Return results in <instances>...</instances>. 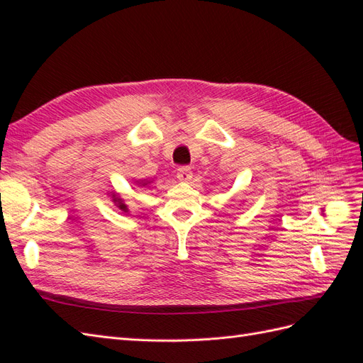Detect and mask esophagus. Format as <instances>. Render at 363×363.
<instances>
[{
    "label": "esophagus",
    "instance_id": "34e87169",
    "mask_svg": "<svg viewBox=\"0 0 363 363\" xmlns=\"http://www.w3.org/2000/svg\"><path fill=\"white\" fill-rule=\"evenodd\" d=\"M177 179L180 182H189L192 179V169L189 167H180L177 169Z\"/></svg>",
    "mask_w": 363,
    "mask_h": 363
}]
</instances>
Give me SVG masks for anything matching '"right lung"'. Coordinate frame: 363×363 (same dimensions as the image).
I'll return each mask as SVG.
<instances>
[{"label":"right lung","mask_w":363,"mask_h":363,"mask_svg":"<svg viewBox=\"0 0 363 363\" xmlns=\"http://www.w3.org/2000/svg\"><path fill=\"white\" fill-rule=\"evenodd\" d=\"M116 201V200H115ZM118 207L119 208H123V211H127V206L125 204H123V203H118Z\"/></svg>","instance_id":"right-lung-1"}]
</instances>
